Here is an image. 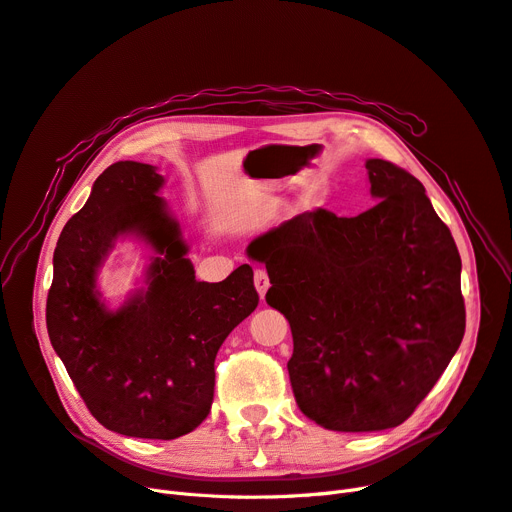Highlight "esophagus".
Segmentation results:
<instances>
[{"instance_id": "34e87169", "label": "esophagus", "mask_w": 512, "mask_h": 512, "mask_svg": "<svg viewBox=\"0 0 512 512\" xmlns=\"http://www.w3.org/2000/svg\"><path fill=\"white\" fill-rule=\"evenodd\" d=\"M254 285H256V290H258V296L264 298V294H267L269 288H271V281H269L267 271H264V269H256L254 271Z\"/></svg>"}]
</instances>
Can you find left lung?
<instances>
[{"label": "left lung", "mask_w": 512, "mask_h": 512, "mask_svg": "<svg viewBox=\"0 0 512 512\" xmlns=\"http://www.w3.org/2000/svg\"><path fill=\"white\" fill-rule=\"evenodd\" d=\"M365 170L374 208L353 218L304 212L248 245L267 267V302L292 327L300 412L340 433L410 418L466 325L462 260L422 182L384 159Z\"/></svg>", "instance_id": "left-lung-1"}]
</instances>
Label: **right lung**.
<instances>
[{"mask_svg": "<svg viewBox=\"0 0 512 512\" xmlns=\"http://www.w3.org/2000/svg\"><path fill=\"white\" fill-rule=\"evenodd\" d=\"M155 166L117 161L69 218L54 250L46 325L56 355L92 416L113 433L170 441L206 420L216 353L258 306L254 271L195 279L189 243ZM148 250L139 286L117 307L97 275L119 240Z\"/></svg>", "mask_w": 512, "mask_h": 512, "instance_id": "1", "label": "right lung"}]
</instances>
